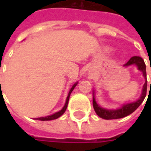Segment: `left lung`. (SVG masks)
Masks as SVG:
<instances>
[{
  "mask_svg": "<svg viewBox=\"0 0 151 151\" xmlns=\"http://www.w3.org/2000/svg\"><path fill=\"white\" fill-rule=\"evenodd\" d=\"M136 65L137 69L139 70H140L143 74V76L145 80V84L143 86L142 92L141 95L139 97V99H137L136 101L129 102V103H125L123 104L119 108L117 109H107L104 107L99 106L96 101L95 98V91L93 90V100H92V104H93V108L95 110L96 113L101 119H118L124 118L126 116L129 115L132 113H134L138 107H139V105L141 104L145 99V97L146 96V91H147V79H146V66L143 60L141 57L139 56H134L132 57L128 61L125 65H124V67L130 66V65ZM150 87H151V81H150Z\"/></svg>",
  "mask_w": 151,
  "mask_h": 151,
  "instance_id": "8db88e82",
  "label": "left lung"
}]
</instances>
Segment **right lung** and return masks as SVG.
<instances>
[{
	"label": "right lung",
	"mask_w": 151,
	"mask_h": 151,
	"mask_svg": "<svg viewBox=\"0 0 151 151\" xmlns=\"http://www.w3.org/2000/svg\"><path fill=\"white\" fill-rule=\"evenodd\" d=\"M77 84H78V81H76L75 84L73 85L72 87L70 88V90L69 93H68V96H67L65 103L64 107H63V108L61 109L60 111H59V112H57V113H55L54 114H52V115H49V116H46V117H40V118H36V119H37V120H41V121H50V120H54V119H58V118H60V116H62V115L64 114V113L65 112V110H66L67 106H68V102H69V99H70V94H71L72 91L74 90V88L76 86V85Z\"/></svg>",
	"instance_id": "add662e5"
}]
</instances>
